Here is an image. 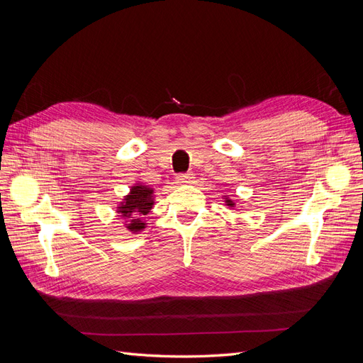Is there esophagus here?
<instances>
[{
  "label": "esophagus",
  "mask_w": 363,
  "mask_h": 363,
  "mask_svg": "<svg viewBox=\"0 0 363 363\" xmlns=\"http://www.w3.org/2000/svg\"><path fill=\"white\" fill-rule=\"evenodd\" d=\"M192 174H179L177 177H175V182H177L179 184H189L192 183Z\"/></svg>",
  "instance_id": "esophagus-1"
}]
</instances>
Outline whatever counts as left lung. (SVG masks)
<instances>
[{"label":"left lung","instance_id":"left-lung-1","mask_svg":"<svg viewBox=\"0 0 363 363\" xmlns=\"http://www.w3.org/2000/svg\"><path fill=\"white\" fill-rule=\"evenodd\" d=\"M225 206H228V207H235V203H233L232 200H230L228 196H227V199H225Z\"/></svg>","mask_w":363,"mask_h":363}]
</instances>
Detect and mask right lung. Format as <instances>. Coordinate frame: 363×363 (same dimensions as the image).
<instances>
[{
	"label": "right lung",
	"instance_id": "add662e5",
	"mask_svg": "<svg viewBox=\"0 0 363 363\" xmlns=\"http://www.w3.org/2000/svg\"><path fill=\"white\" fill-rule=\"evenodd\" d=\"M152 194H155V189L138 183L131 186L130 194L124 196L123 203H119L118 213L127 219L125 227L128 232L136 235L145 228L147 223L142 219V216L147 215L152 208V204H155Z\"/></svg>",
	"mask_w": 363,
	"mask_h": 363
}]
</instances>
